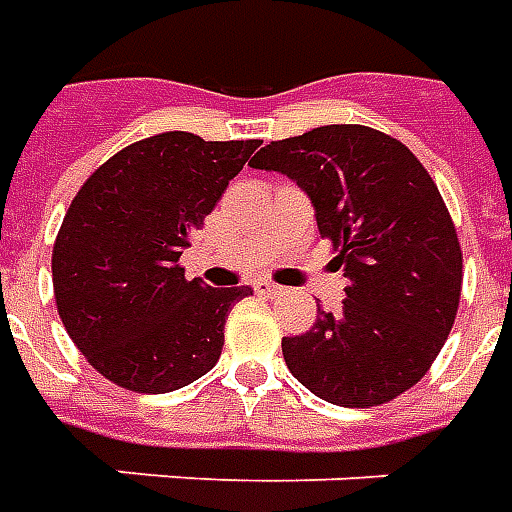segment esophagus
Masks as SVG:
<instances>
[{"instance_id":"obj_1","label":"esophagus","mask_w":512,"mask_h":512,"mask_svg":"<svg viewBox=\"0 0 512 512\" xmlns=\"http://www.w3.org/2000/svg\"><path fill=\"white\" fill-rule=\"evenodd\" d=\"M253 289H256V295H262V297H281V295H284V286L267 284V281H259V284L253 286Z\"/></svg>"}]
</instances>
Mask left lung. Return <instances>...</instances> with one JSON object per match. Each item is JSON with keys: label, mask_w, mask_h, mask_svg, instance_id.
Masks as SVG:
<instances>
[{"label": "left lung", "mask_w": 512, "mask_h": 512, "mask_svg": "<svg viewBox=\"0 0 512 512\" xmlns=\"http://www.w3.org/2000/svg\"><path fill=\"white\" fill-rule=\"evenodd\" d=\"M306 192L344 267L342 311L284 336L289 372L320 400L372 408L424 378L455 325L463 253L436 181L389 134L333 123L273 140L253 162Z\"/></svg>", "instance_id": "left-lung-1"}]
</instances>
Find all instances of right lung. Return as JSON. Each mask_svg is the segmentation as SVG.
I'll list each match as a JSON object with an SVG mask.
<instances>
[{"label":"right lung","instance_id":"1","mask_svg":"<svg viewBox=\"0 0 512 512\" xmlns=\"http://www.w3.org/2000/svg\"><path fill=\"white\" fill-rule=\"evenodd\" d=\"M259 146L154 134L74 195L52 250L54 300L79 353L121 389L165 394L217 364L228 311L253 292L187 281L179 259Z\"/></svg>","mask_w":512,"mask_h":512}]
</instances>
